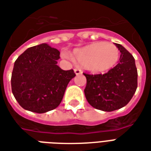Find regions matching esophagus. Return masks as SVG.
<instances>
[{
    "instance_id": "34e87169",
    "label": "esophagus",
    "mask_w": 151,
    "mask_h": 151,
    "mask_svg": "<svg viewBox=\"0 0 151 151\" xmlns=\"http://www.w3.org/2000/svg\"><path fill=\"white\" fill-rule=\"evenodd\" d=\"M74 72L76 73V75H79L82 73V71L80 69H78V68H75Z\"/></svg>"
}]
</instances>
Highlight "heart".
Here are the masks:
<instances>
[{
	"mask_svg": "<svg viewBox=\"0 0 151 151\" xmlns=\"http://www.w3.org/2000/svg\"><path fill=\"white\" fill-rule=\"evenodd\" d=\"M61 54L65 59L72 60L67 51L63 50ZM73 56L79 65L85 66L89 71L102 73L111 69L117 63L120 51L113 43L98 42L75 50Z\"/></svg>",
	"mask_w": 151,
	"mask_h": 151,
	"instance_id": "heart-1",
	"label": "heart"
}]
</instances>
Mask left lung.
Masks as SVG:
<instances>
[{"label": "left lung", "instance_id": "obj_1", "mask_svg": "<svg viewBox=\"0 0 151 151\" xmlns=\"http://www.w3.org/2000/svg\"><path fill=\"white\" fill-rule=\"evenodd\" d=\"M120 50L119 63L105 74L83 73L86 78L84 94L88 103L100 110L111 112L125 106L137 89L138 72L135 59L125 48Z\"/></svg>", "mask_w": 151, "mask_h": 151}]
</instances>
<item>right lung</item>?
I'll use <instances>...</instances> for the list:
<instances>
[{
	"label": "right lung",
	"mask_w": 151,
	"mask_h": 151,
	"mask_svg": "<svg viewBox=\"0 0 151 151\" xmlns=\"http://www.w3.org/2000/svg\"><path fill=\"white\" fill-rule=\"evenodd\" d=\"M60 52L42 43L28 48L16 59L12 73V91L24 109L43 113L52 110L62 101L72 69L57 65Z\"/></svg>",
	"instance_id": "add662e5"
}]
</instances>
